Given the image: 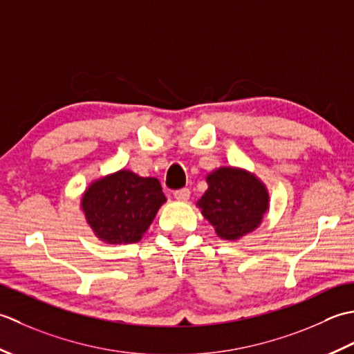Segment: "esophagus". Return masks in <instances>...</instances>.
<instances>
[{
    "mask_svg": "<svg viewBox=\"0 0 354 354\" xmlns=\"http://www.w3.org/2000/svg\"><path fill=\"white\" fill-rule=\"evenodd\" d=\"M189 196H191V192L187 187H183V189H178L174 192V198L178 201H187L189 200Z\"/></svg>",
    "mask_w": 354,
    "mask_h": 354,
    "instance_id": "34e87169",
    "label": "esophagus"
}]
</instances>
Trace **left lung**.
<instances>
[{"mask_svg": "<svg viewBox=\"0 0 354 354\" xmlns=\"http://www.w3.org/2000/svg\"><path fill=\"white\" fill-rule=\"evenodd\" d=\"M207 189L197 201L221 240L236 241L261 226L270 206L268 186L254 172L220 167L206 176Z\"/></svg>", "mask_w": 354, "mask_h": 354, "instance_id": "left-lung-1", "label": "left lung"}]
</instances>
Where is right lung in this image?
Listing matches in <instances>:
<instances>
[{"label":"right lung","mask_w":354,"mask_h":354,"mask_svg":"<svg viewBox=\"0 0 354 354\" xmlns=\"http://www.w3.org/2000/svg\"><path fill=\"white\" fill-rule=\"evenodd\" d=\"M163 203L167 197L160 182L129 169L93 180L81 197L86 223L106 244L139 243Z\"/></svg>","instance_id":"1"}]
</instances>
